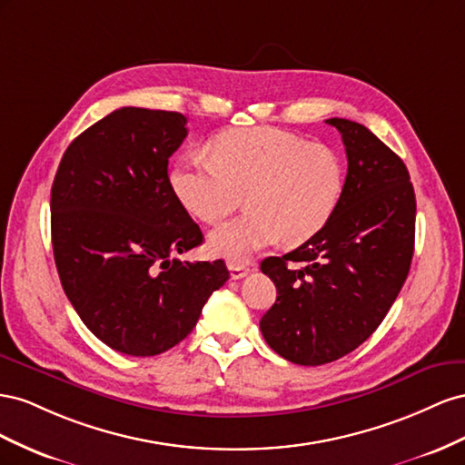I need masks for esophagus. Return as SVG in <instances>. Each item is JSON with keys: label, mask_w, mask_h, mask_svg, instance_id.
<instances>
[{"label": "esophagus", "mask_w": 465, "mask_h": 465, "mask_svg": "<svg viewBox=\"0 0 465 465\" xmlns=\"http://www.w3.org/2000/svg\"><path fill=\"white\" fill-rule=\"evenodd\" d=\"M228 271H230V276L233 278V281H240V278H243L251 272L247 264H240V262H228Z\"/></svg>", "instance_id": "1"}]
</instances>
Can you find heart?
<instances>
[{
    "mask_svg": "<svg viewBox=\"0 0 465 465\" xmlns=\"http://www.w3.org/2000/svg\"><path fill=\"white\" fill-rule=\"evenodd\" d=\"M212 155L179 157L169 181L181 204L206 223L230 216L247 193V214L208 235L210 253L228 261H249L282 237L292 245L312 240L347 191L339 150L276 126L223 130Z\"/></svg>",
    "mask_w": 465,
    "mask_h": 465,
    "instance_id": "obj_1",
    "label": "heart"
}]
</instances>
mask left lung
<instances>
[{"label":"left lung","mask_w":465,"mask_h":465,"mask_svg":"<svg viewBox=\"0 0 465 465\" xmlns=\"http://www.w3.org/2000/svg\"><path fill=\"white\" fill-rule=\"evenodd\" d=\"M347 150V191L312 240L261 271L276 286L261 333L286 361L322 366L374 333L409 274L415 247V191L401 157L366 126L329 118Z\"/></svg>","instance_id":"8db88e82"}]
</instances>
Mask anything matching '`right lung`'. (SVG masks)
<instances>
[{
  "label": "right lung",
  "mask_w": 465,
  "mask_h": 465,
  "mask_svg": "<svg viewBox=\"0 0 465 465\" xmlns=\"http://www.w3.org/2000/svg\"><path fill=\"white\" fill-rule=\"evenodd\" d=\"M181 113L123 107L65 150L50 193L60 282L87 329L130 356L175 347L230 278L223 261H179L203 243L167 175Z\"/></svg>",
  "instance_id": "right-lung-1"
}]
</instances>
